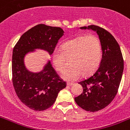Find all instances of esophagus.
<instances>
[{"mask_svg":"<svg viewBox=\"0 0 130 130\" xmlns=\"http://www.w3.org/2000/svg\"><path fill=\"white\" fill-rule=\"evenodd\" d=\"M74 84V83L73 82H67V86H72Z\"/></svg>","mask_w":130,"mask_h":130,"instance_id":"1","label":"esophagus"}]
</instances>
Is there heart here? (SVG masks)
Segmentation results:
<instances>
[{
  "label": "heart",
  "mask_w": 130,
  "mask_h": 130,
  "mask_svg": "<svg viewBox=\"0 0 130 130\" xmlns=\"http://www.w3.org/2000/svg\"><path fill=\"white\" fill-rule=\"evenodd\" d=\"M71 59V67L65 69L63 77L73 81L84 75H88L96 71L102 58V48L98 38L92 34L79 36L62 45L60 51L53 54V63L59 72L65 68L66 59Z\"/></svg>",
  "instance_id": "b5f03b06"
}]
</instances>
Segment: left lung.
Returning a JSON list of instances; mask_svg holds the SVG:
<instances>
[{
    "label": "left lung",
    "instance_id": "obj_1",
    "mask_svg": "<svg viewBox=\"0 0 130 130\" xmlns=\"http://www.w3.org/2000/svg\"><path fill=\"white\" fill-rule=\"evenodd\" d=\"M80 29H90L99 35L103 51L102 59L95 72L79 84L83 92L75 101L82 109L96 112L104 109L117 94L123 71V59L119 44L104 28L91 25Z\"/></svg>",
    "mask_w": 130,
    "mask_h": 130
}]
</instances>
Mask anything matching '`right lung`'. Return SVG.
<instances>
[{
	"mask_svg": "<svg viewBox=\"0 0 130 130\" xmlns=\"http://www.w3.org/2000/svg\"><path fill=\"white\" fill-rule=\"evenodd\" d=\"M63 34L61 27L38 24L23 34L13 48V87L19 100L32 110L41 111L50 108L67 84L59 77L50 61L41 71L33 73L26 69L24 57L35 49H43L52 55Z\"/></svg>",
	"mask_w": 130,
	"mask_h": 130,
	"instance_id": "obj_1",
	"label": "right lung"
}]
</instances>
